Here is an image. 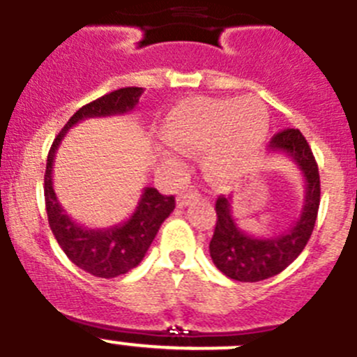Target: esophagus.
<instances>
[{
  "mask_svg": "<svg viewBox=\"0 0 357 357\" xmlns=\"http://www.w3.org/2000/svg\"><path fill=\"white\" fill-rule=\"evenodd\" d=\"M199 199H200V193L197 192V190H186V192H183L181 195L178 197V207H186Z\"/></svg>",
  "mask_w": 357,
  "mask_h": 357,
  "instance_id": "esophagus-1",
  "label": "esophagus"
}]
</instances>
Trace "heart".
Instances as JSON below:
<instances>
[{"mask_svg": "<svg viewBox=\"0 0 357 357\" xmlns=\"http://www.w3.org/2000/svg\"><path fill=\"white\" fill-rule=\"evenodd\" d=\"M268 130L266 108L258 98L197 96L176 105L162 122V136L183 150H204L202 167L211 181H225L255 158Z\"/></svg>", "mask_w": 357, "mask_h": 357, "instance_id": "b5f03b06", "label": "heart"}]
</instances>
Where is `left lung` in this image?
<instances>
[{
	"instance_id": "left-lung-1",
	"label": "left lung",
	"mask_w": 357,
	"mask_h": 357,
	"mask_svg": "<svg viewBox=\"0 0 357 357\" xmlns=\"http://www.w3.org/2000/svg\"><path fill=\"white\" fill-rule=\"evenodd\" d=\"M268 150L291 158L303 174L305 202L298 220L274 237H252L237 227L231 216V197H218L216 227L209 252L218 271L241 282L274 278L291 265L312 235L321 200L319 169L305 137L298 129H286L272 137Z\"/></svg>"
}]
</instances>
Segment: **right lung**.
Listing matches in <instances>:
<instances>
[{
    "label": "right lung",
    "mask_w": 357,
    "mask_h": 357,
    "mask_svg": "<svg viewBox=\"0 0 357 357\" xmlns=\"http://www.w3.org/2000/svg\"><path fill=\"white\" fill-rule=\"evenodd\" d=\"M143 92L141 86H126L82 106L69 119L64 129L59 132L48 151L47 171H45V207H47L48 225L66 256L82 271L96 278H119L139 265L150 249L160 225L174 211V197L162 195L157 188L146 186L137 202L136 211L127 221L109 228H98V230L82 227L64 213L55 195L54 185H52L55 153L66 132L73 126L86 119L130 113L134 106L139 102Z\"/></svg>",
    "instance_id": "1"
}]
</instances>
